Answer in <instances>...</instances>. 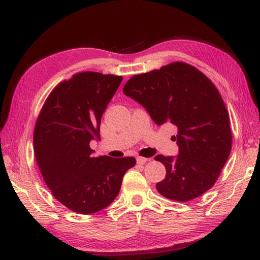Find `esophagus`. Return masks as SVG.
Returning <instances> with one entry per match:
<instances>
[{
  "label": "esophagus",
  "instance_id": "1",
  "mask_svg": "<svg viewBox=\"0 0 260 260\" xmlns=\"http://www.w3.org/2000/svg\"><path fill=\"white\" fill-rule=\"evenodd\" d=\"M136 160H137V164H145V162H146L147 160H148V158H145V157H142V156H138V157L136 158Z\"/></svg>",
  "mask_w": 260,
  "mask_h": 260
}]
</instances>
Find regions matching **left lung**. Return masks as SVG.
<instances>
[{
  "label": "left lung",
  "mask_w": 260,
  "mask_h": 260,
  "mask_svg": "<svg viewBox=\"0 0 260 260\" xmlns=\"http://www.w3.org/2000/svg\"><path fill=\"white\" fill-rule=\"evenodd\" d=\"M125 95L142 104L157 125L176 126L173 136L179 154L157 155L166 168L165 179L156 184L160 195L189 202L215 185L232 150V131L225 103L214 83L184 62L132 76Z\"/></svg>",
  "instance_id": "1"
}]
</instances>
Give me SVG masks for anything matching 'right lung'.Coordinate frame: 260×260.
I'll return each mask as SVG.
<instances>
[{"mask_svg": "<svg viewBox=\"0 0 260 260\" xmlns=\"http://www.w3.org/2000/svg\"><path fill=\"white\" fill-rule=\"evenodd\" d=\"M123 77L81 72L48 95L36 120L34 154L48 189L72 212L88 215L118 195L134 157H93L89 142L100 140L103 113Z\"/></svg>", "mask_w": 260, "mask_h": 260, "instance_id": "add662e5", "label": "right lung"}]
</instances>
